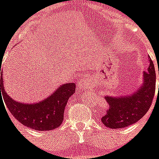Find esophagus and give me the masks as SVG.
I'll return each mask as SVG.
<instances>
[{"label":"esophagus","instance_id":"1","mask_svg":"<svg viewBox=\"0 0 159 159\" xmlns=\"http://www.w3.org/2000/svg\"><path fill=\"white\" fill-rule=\"evenodd\" d=\"M87 81V76L85 75H81L79 78V83H78V88H81V89H87V88H91V85L88 84H86Z\"/></svg>","mask_w":159,"mask_h":159}]
</instances>
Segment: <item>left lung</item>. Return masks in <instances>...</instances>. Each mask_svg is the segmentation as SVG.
<instances>
[{
  "instance_id": "obj_1",
  "label": "left lung",
  "mask_w": 159,
  "mask_h": 159,
  "mask_svg": "<svg viewBox=\"0 0 159 159\" xmlns=\"http://www.w3.org/2000/svg\"><path fill=\"white\" fill-rule=\"evenodd\" d=\"M149 59L150 65L147 71L143 72V84L135 92L124 96H104L109 108L101 121L106 127L124 128L139 121L148 111L155 92L156 82L154 64Z\"/></svg>"
}]
</instances>
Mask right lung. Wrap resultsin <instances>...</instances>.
Returning a JSON list of instances; mask_svg holds the SVG:
<instances>
[{"label":"right lung","instance_id":"1","mask_svg":"<svg viewBox=\"0 0 159 159\" xmlns=\"http://www.w3.org/2000/svg\"><path fill=\"white\" fill-rule=\"evenodd\" d=\"M0 94H5L7 107L13 117L20 123L39 131H47L56 129L61 125L64 112L70 97L75 91L74 83H67L40 102L36 103H24L12 99L4 89L2 71L0 69ZM5 97V96H4ZM7 101H6V100Z\"/></svg>","mask_w":159,"mask_h":159}]
</instances>
